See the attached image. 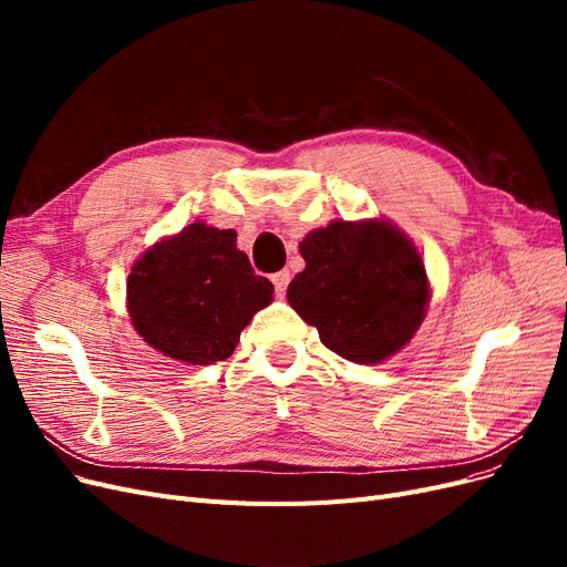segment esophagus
<instances>
[{
	"label": "esophagus",
	"mask_w": 567,
	"mask_h": 567,
	"mask_svg": "<svg viewBox=\"0 0 567 567\" xmlns=\"http://www.w3.org/2000/svg\"><path fill=\"white\" fill-rule=\"evenodd\" d=\"M271 281H274V286H277V293H284V290L288 288V284H290V271L288 269H281V271H277L271 277Z\"/></svg>",
	"instance_id": "34e87169"
}]
</instances>
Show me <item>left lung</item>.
<instances>
[{"label": "left lung", "instance_id": "obj_1", "mask_svg": "<svg viewBox=\"0 0 567 567\" xmlns=\"http://www.w3.org/2000/svg\"><path fill=\"white\" fill-rule=\"evenodd\" d=\"M305 269L288 302L348 362L379 364L414 338L431 286L411 238L388 219L346 221L307 234Z\"/></svg>", "mask_w": 567, "mask_h": 567}]
</instances>
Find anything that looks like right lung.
Wrapping results in <instances>:
<instances>
[{"label":"right lung","mask_w":567,"mask_h":567,"mask_svg":"<svg viewBox=\"0 0 567 567\" xmlns=\"http://www.w3.org/2000/svg\"><path fill=\"white\" fill-rule=\"evenodd\" d=\"M271 293V281L257 277L236 248L234 229L194 221L134 262L127 312L151 348L186 364H215L231 357Z\"/></svg>","instance_id":"obj_1"}]
</instances>
